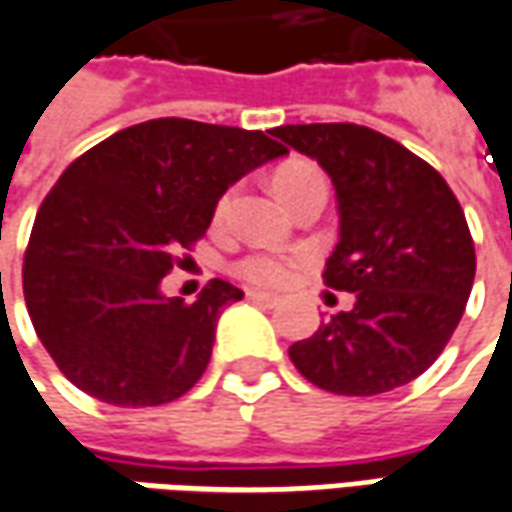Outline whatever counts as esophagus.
Returning a JSON list of instances; mask_svg holds the SVG:
<instances>
[{
  "mask_svg": "<svg viewBox=\"0 0 512 512\" xmlns=\"http://www.w3.org/2000/svg\"><path fill=\"white\" fill-rule=\"evenodd\" d=\"M246 297L252 302H257V305H263V308H274V305L280 302L274 294H266V291H246Z\"/></svg>",
  "mask_w": 512,
  "mask_h": 512,
  "instance_id": "1",
  "label": "esophagus"
}]
</instances>
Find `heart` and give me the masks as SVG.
Returning a JSON list of instances; mask_svg holds the SVG:
<instances>
[{
    "mask_svg": "<svg viewBox=\"0 0 512 512\" xmlns=\"http://www.w3.org/2000/svg\"><path fill=\"white\" fill-rule=\"evenodd\" d=\"M311 182H322V173L308 162H291V165H285V168L274 173V190L285 204L297 190H302L305 184ZM218 210H227V198H221ZM235 274L252 285H283L291 277V263L283 260V257L249 255L235 263Z\"/></svg>",
    "mask_w": 512,
    "mask_h": 512,
    "instance_id": "1",
    "label": "heart"
}]
</instances>
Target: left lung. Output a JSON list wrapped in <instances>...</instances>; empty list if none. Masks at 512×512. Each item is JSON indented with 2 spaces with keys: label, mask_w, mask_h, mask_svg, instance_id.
I'll list each match as a JSON object with an SVG mask.
<instances>
[{
  "label": "left lung",
  "mask_w": 512,
  "mask_h": 512,
  "mask_svg": "<svg viewBox=\"0 0 512 512\" xmlns=\"http://www.w3.org/2000/svg\"><path fill=\"white\" fill-rule=\"evenodd\" d=\"M319 162L336 190L339 243L325 285L356 294L288 356L336 395H381L426 373L471 297L476 255L446 179L367 125L311 123L271 131Z\"/></svg>",
  "instance_id": "8db88e82"
}]
</instances>
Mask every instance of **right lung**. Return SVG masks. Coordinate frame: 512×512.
<instances>
[{
  "label": "right lung",
  "mask_w": 512,
  "mask_h": 512,
  "mask_svg": "<svg viewBox=\"0 0 512 512\" xmlns=\"http://www.w3.org/2000/svg\"><path fill=\"white\" fill-rule=\"evenodd\" d=\"M263 131L162 117L131 125L61 173L24 252V302L58 370L111 406H159L196 387L215 325L243 297L210 280L165 297L176 252L210 227L218 198L285 156Z\"/></svg>",
  "instance_id": "obj_1"
}]
</instances>
